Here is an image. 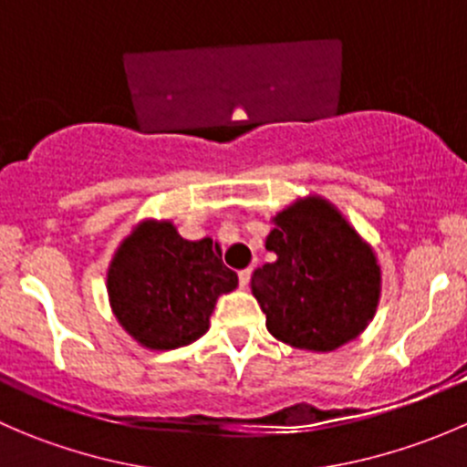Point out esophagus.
Returning <instances> with one entry per match:
<instances>
[{
	"mask_svg": "<svg viewBox=\"0 0 467 467\" xmlns=\"http://www.w3.org/2000/svg\"><path fill=\"white\" fill-rule=\"evenodd\" d=\"M251 268H242V271H239V286H242V289H246L248 285H251Z\"/></svg>",
	"mask_w": 467,
	"mask_h": 467,
	"instance_id": "obj_1",
	"label": "esophagus"
}]
</instances>
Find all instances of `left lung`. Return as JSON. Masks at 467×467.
<instances>
[{"label":"left lung","instance_id":"8db88e82","mask_svg":"<svg viewBox=\"0 0 467 467\" xmlns=\"http://www.w3.org/2000/svg\"><path fill=\"white\" fill-rule=\"evenodd\" d=\"M266 251L275 262L257 268L251 286L273 337L329 352L364 332L379 300V266L332 205L309 199L286 207Z\"/></svg>","mask_w":467,"mask_h":467}]
</instances>
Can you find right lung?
I'll return each instance as SVG.
<instances>
[{
	"mask_svg": "<svg viewBox=\"0 0 467 467\" xmlns=\"http://www.w3.org/2000/svg\"><path fill=\"white\" fill-rule=\"evenodd\" d=\"M237 286L212 239L187 242L169 221H146L117 251L108 294L117 321L153 350L190 346L207 332L216 298Z\"/></svg>",
	"mask_w": 467,
	"mask_h": 467,
	"instance_id": "obj_1",
	"label": "right lung"
}]
</instances>
